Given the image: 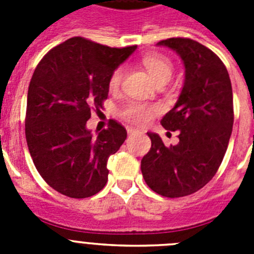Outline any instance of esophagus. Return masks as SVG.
Here are the masks:
<instances>
[{
	"mask_svg": "<svg viewBox=\"0 0 254 254\" xmlns=\"http://www.w3.org/2000/svg\"><path fill=\"white\" fill-rule=\"evenodd\" d=\"M127 132H128V134H133V133H137L138 129L132 128V127H127Z\"/></svg>",
	"mask_w": 254,
	"mask_h": 254,
	"instance_id": "1",
	"label": "esophagus"
}]
</instances>
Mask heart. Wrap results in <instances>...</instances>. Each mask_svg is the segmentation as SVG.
Instances as JSON below:
<instances>
[{
	"label": "heart",
	"instance_id": "heart-1",
	"mask_svg": "<svg viewBox=\"0 0 254 254\" xmlns=\"http://www.w3.org/2000/svg\"><path fill=\"white\" fill-rule=\"evenodd\" d=\"M142 64L158 85L169 81V78L173 75V71H174V66H173L170 58L160 55V53H147V55H145L142 57ZM125 66H118L112 71L109 80H108V86H109L111 91H117L120 89L123 82V78H125ZM158 112L159 108L156 105L132 100V102H128L121 108L120 116L125 118L126 121L133 123V125L142 126L149 123Z\"/></svg>",
	"mask_w": 254,
	"mask_h": 254
}]
</instances>
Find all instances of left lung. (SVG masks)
Instances as JSON below:
<instances>
[{
	"label": "left lung",
	"instance_id": "1",
	"mask_svg": "<svg viewBox=\"0 0 254 254\" xmlns=\"http://www.w3.org/2000/svg\"><path fill=\"white\" fill-rule=\"evenodd\" d=\"M158 44L176 51L186 67L178 102L160 122L179 131V143L167 147L159 134L147 132L151 149L141 160V172L154 192L176 198L201 190L221 165L234 122L233 90L225 64L207 47L190 38Z\"/></svg>",
	"mask_w": 254,
	"mask_h": 254
}]
</instances>
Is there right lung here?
<instances>
[{
    "instance_id": "add662e5",
    "label": "right lung",
    "mask_w": 254,
    "mask_h": 254,
    "mask_svg": "<svg viewBox=\"0 0 254 254\" xmlns=\"http://www.w3.org/2000/svg\"><path fill=\"white\" fill-rule=\"evenodd\" d=\"M136 49L111 48L82 37L58 44L44 56L28 90L25 136L42 178L71 198H86L104 188L107 163L127 137L121 123L93 136L86 129L91 112L108 98V80Z\"/></svg>"
}]
</instances>
